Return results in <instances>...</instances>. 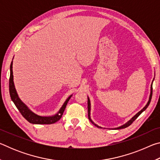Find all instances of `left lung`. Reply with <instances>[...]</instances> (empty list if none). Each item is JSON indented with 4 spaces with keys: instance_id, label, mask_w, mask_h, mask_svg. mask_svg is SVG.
<instances>
[{
    "instance_id": "left-lung-1",
    "label": "left lung",
    "mask_w": 160,
    "mask_h": 160,
    "mask_svg": "<svg viewBox=\"0 0 160 160\" xmlns=\"http://www.w3.org/2000/svg\"><path fill=\"white\" fill-rule=\"evenodd\" d=\"M153 82V81H152ZM152 85H151V89H150V97H149V100H148V103H147V104L145 105V107L143 108V109H142V110H140V112H138V113H137L136 114H135L133 117H132L131 120H129L128 122H127L126 123H125V124H123V126H119V127H118V128H114V129H116V130H118V129H122V128H126V127H128V126H129L130 125H131V123L133 122V121L135 120V119H136L138 117V116L141 114V113L142 112H144V111L147 109L148 108V107L149 106V104H150V101H151V99H152ZM88 118H89V119H90V121H91V123H92V124H94V126H97V127H98V128H102L101 126H99L98 125H97L96 123H94L93 121H92V120L91 119V117H90V110H91V104H90V98H89V97H88Z\"/></svg>"
}]
</instances>
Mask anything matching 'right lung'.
I'll return each instance as SVG.
<instances>
[{
	"label": "right lung",
	"instance_id": "1",
	"mask_svg": "<svg viewBox=\"0 0 160 160\" xmlns=\"http://www.w3.org/2000/svg\"><path fill=\"white\" fill-rule=\"evenodd\" d=\"M10 75L9 80V91L10 95L11 97L12 101L14 102L16 107L18 108L19 112L21 113V114L25 118L27 121L29 123L33 124H52L56 123V121L60 120L62 117V115L64 112V110L66 109V105L68 102L69 99L72 95L68 97V99L64 102L63 106L59 110V112L56 114L50 116H39L34 113L32 110L28 108V107L18 97L17 91L15 90L14 82H13V72H12V61L10 64Z\"/></svg>",
	"mask_w": 160,
	"mask_h": 160
}]
</instances>
